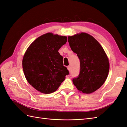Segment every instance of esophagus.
<instances>
[{"instance_id":"obj_1","label":"esophagus","mask_w":127,"mask_h":127,"mask_svg":"<svg viewBox=\"0 0 127 127\" xmlns=\"http://www.w3.org/2000/svg\"><path fill=\"white\" fill-rule=\"evenodd\" d=\"M67 69H68V70L70 72V71H71V66H68L67 67Z\"/></svg>"}]
</instances>
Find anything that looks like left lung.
<instances>
[{
  "label": "left lung",
  "instance_id": "1",
  "mask_svg": "<svg viewBox=\"0 0 127 127\" xmlns=\"http://www.w3.org/2000/svg\"><path fill=\"white\" fill-rule=\"evenodd\" d=\"M71 49L80 61V72L72 82L77 89L90 94L101 87L107 79L109 63L100 44L93 36L81 33L68 37Z\"/></svg>",
  "mask_w": 127,
  "mask_h": 127
}]
</instances>
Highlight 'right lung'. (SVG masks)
Segmentation results:
<instances>
[{
	"mask_svg": "<svg viewBox=\"0 0 127 127\" xmlns=\"http://www.w3.org/2000/svg\"><path fill=\"white\" fill-rule=\"evenodd\" d=\"M66 42L65 36L48 33L37 38L26 50L22 62L24 73L29 84L40 93L55 92L69 74L58 52Z\"/></svg>",
	"mask_w": 127,
	"mask_h": 127,
	"instance_id": "obj_1",
	"label": "right lung"
}]
</instances>
